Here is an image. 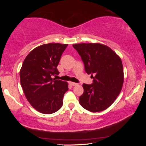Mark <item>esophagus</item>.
<instances>
[{
    "label": "esophagus",
    "instance_id": "34e87169",
    "mask_svg": "<svg viewBox=\"0 0 146 146\" xmlns=\"http://www.w3.org/2000/svg\"><path fill=\"white\" fill-rule=\"evenodd\" d=\"M70 84L71 85V86H76V84H77L76 83H75V82H70Z\"/></svg>",
    "mask_w": 146,
    "mask_h": 146
}]
</instances>
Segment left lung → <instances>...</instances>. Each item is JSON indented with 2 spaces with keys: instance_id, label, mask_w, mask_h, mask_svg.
Here are the masks:
<instances>
[{
  "instance_id": "1",
  "label": "left lung",
  "mask_w": 146,
  "mask_h": 146,
  "mask_svg": "<svg viewBox=\"0 0 146 146\" xmlns=\"http://www.w3.org/2000/svg\"><path fill=\"white\" fill-rule=\"evenodd\" d=\"M84 64L85 71L93 78L91 84H83L79 103L91 112L106 110L115 102L123 83L120 58L108 46L98 43L73 45Z\"/></svg>"
}]
</instances>
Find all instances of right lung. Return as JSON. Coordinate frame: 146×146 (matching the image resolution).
Instances as JSON below:
<instances>
[{"label":"right lung","mask_w":146,"mask_h":146,"mask_svg":"<svg viewBox=\"0 0 146 146\" xmlns=\"http://www.w3.org/2000/svg\"><path fill=\"white\" fill-rule=\"evenodd\" d=\"M68 44L49 43L33 49L20 71L21 86L27 100L43 114H51L63 104L68 84L51 76L59 73L57 66Z\"/></svg>","instance_id":"right-lung-1"}]
</instances>
